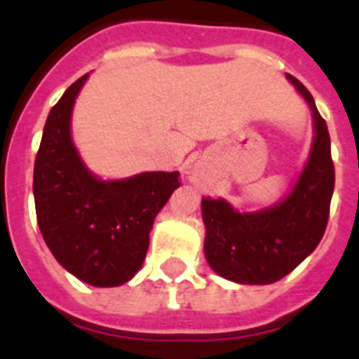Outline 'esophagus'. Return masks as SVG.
I'll return each instance as SVG.
<instances>
[{"instance_id": "34e87169", "label": "esophagus", "mask_w": 359, "mask_h": 359, "mask_svg": "<svg viewBox=\"0 0 359 359\" xmlns=\"http://www.w3.org/2000/svg\"><path fill=\"white\" fill-rule=\"evenodd\" d=\"M190 180H192V182H196V184H200V182H202V175H200V171L190 172Z\"/></svg>"}]
</instances>
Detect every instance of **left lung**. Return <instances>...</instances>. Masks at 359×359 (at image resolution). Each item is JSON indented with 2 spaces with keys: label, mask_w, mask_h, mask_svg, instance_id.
<instances>
[{
  "label": "left lung",
  "mask_w": 359,
  "mask_h": 359,
  "mask_svg": "<svg viewBox=\"0 0 359 359\" xmlns=\"http://www.w3.org/2000/svg\"><path fill=\"white\" fill-rule=\"evenodd\" d=\"M313 117L308 161L290 192L269 208L238 211L217 198H203V254L219 277L238 285H271L296 269L321 242L329 219L334 165L327 123L306 86L286 74Z\"/></svg>",
  "instance_id": "1"
}]
</instances>
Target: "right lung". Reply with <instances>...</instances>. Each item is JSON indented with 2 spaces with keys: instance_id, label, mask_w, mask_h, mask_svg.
Masks as SVG:
<instances>
[{
  "instance_id": "right-lung-1",
  "label": "right lung",
  "mask_w": 359,
  "mask_h": 359,
  "mask_svg": "<svg viewBox=\"0 0 359 359\" xmlns=\"http://www.w3.org/2000/svg\"><path fill=\"white\" fill-rule=\"evenodd\" d=\"M90 74L51 107L34 163V203L43 241L61 267L92 286H121L144 264L154 219L180 187L179 171L103 180L82 161L71 118Z\"/></svg>"
}]
</instances>
